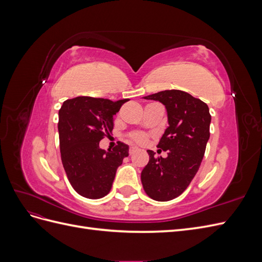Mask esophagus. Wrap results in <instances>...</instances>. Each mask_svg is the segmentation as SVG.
I'll return each mask as SVG.
<instances>
[{"mask_svg":"<svg viewBox=\"0 0 262 262\" xmlns=\"http://www.w3.org/2000/svg\"><path fill=\"white\" fill-rule=\"evenodd\" d=\"M136 152H138V148H137V147L131 146V147L129 148V154H130V155H133Z\"/></svg>","mask_w":262,"mask_h":262,"instance_id":"34e87169","label":"esophagus"}]
</instances>
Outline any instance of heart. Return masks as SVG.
<instances>
[{
  "mask_svg": "<svg viewBox=\"0 0 262 262\" xmlns=\"http://www.w3.org/2000/svg\"><path fill=\"white\" fill-rule=\"evenodd\" d=\"M131 140L136 142V143H139V144H144L145 142L147 141V136L144 133H141V132H136L131 134Z\"/></svg>",
  "mask_w": 262,
  "mask_h": 262,
  "instance_id": "1",
  "label": "heart"
}]
</instances>
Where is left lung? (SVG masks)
Listing matches in <instances>:
<instances>
[{
	"instance_id": "1",
	"label": "left lung",
	"mask_w": 262,
	"mask_h": 262,
	"mask_svg": "<svg viewBox=\"0 0 262 262\" xmlns=\"http://www.w3.org/2000/svg\"><path fill=\"white\" fill-rule=\"evenodd\" d=\"M144 98L165 105L169 126L157 145L167 157H155L153 150H147L149 161L141 172L142 186L150 199L169 201L185 191L200 167L210 138L211 115L205 102L178 90Z\"/></svg>"
}]
</instances>
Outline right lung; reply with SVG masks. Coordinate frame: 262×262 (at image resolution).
I'll list each match as a JSON object with an SVG mask.
<instances>
[{"label": "right lung", "mask_w": 262, "mask_h": 262, "mask_svg": "<svg viewBox=\"0 0 262 262\" xmlns=\"http://www.w3.org/2000/svg\"><path fill=\"white\" fill-rule=\"evenodd\" d=\"M128 100L81 96L66 100L59 110L63 167L71 186L87 199L109 193L117 168L129 155V146L122 142L108 152L99 147V142L113 133L114 115Z\"/></svg>", "instance_id": "obj_1"}]
</instances>
